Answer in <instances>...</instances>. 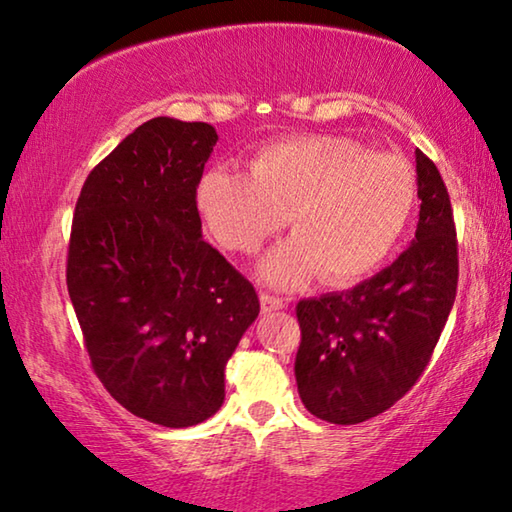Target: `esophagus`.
<instances>
[{
	"mask_svg": "<svg viewBox=\"0 0 512 512\" xmlns=\"http://www.w3.org/2000/svg\"><path fill=\"white\" fill-rule=\"evenodd\" d=\"M259 303H262V312H273L285 308V301L271 294H259Z\"/></svg>",
	"mask_w": 512,
	"mask_h": 512,
	"instance_id": "1",
	"label": "esophagus"
}]
</instances>
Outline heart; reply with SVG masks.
<instances>
[{"label":"heart","mask_w":512,"mask_h":512,"mask_svg":"<svg viewBox=\"0 0 512 512\" xmlns=\"http://www.w3.org/2000/svg\"><path fill=\"white\" fill-rule=\"evenodd\" d=\"M416 197L414 167L402 156L312 133L264 144L246 172L213 167L195 202L213 239L246 255L287 216L294 236L262 259L259 276L296 287L315 271L333 285L368 276L407 230Z\"/></svg>","instance_id":"heart-1"}]
</instances>
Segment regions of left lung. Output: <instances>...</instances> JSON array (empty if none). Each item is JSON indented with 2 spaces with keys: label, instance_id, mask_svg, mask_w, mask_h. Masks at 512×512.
I'll return each mask as SVG.
<instances>
[{
  "label": "left lung",
  "instance_id": "1",
  "mask_svg": "<svg viewBox=\"0 0 512 512\" xmlns=\"http://www.w3.org/2000/svg\"><path fill=\"white\" fill-rule=\"evenodd\" d=\"M416 239L391 266L347 292L296 305L294 375L312 416L356 425L391 409L437 347L457 289L451 197L437 165L416 149Z\"/></svg>",
  "mask_w": 512,
  "mask_h": 512
}]
</instances>
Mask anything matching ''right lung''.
<instances>
[{
	"mask_svg": "<svg viewBox=\"0 0 512 512\" xmlns=\"http://www.w3.org/2000/svg\"><path fill=\"white\" fill-rule=\"evenodd\" d=\"M202 121H144L82 186L66 285L98 379L121 407L190 427L223 407L225 365L259 315L255 287L202 239Z\"/></svg>",
	"mask_w": 512,
	"mask_h": 512,
	"instance_id": "add662e5",
	"label": "right lung"
}]
</instances>
